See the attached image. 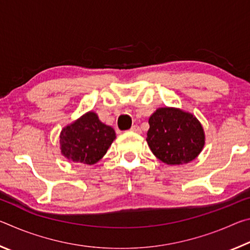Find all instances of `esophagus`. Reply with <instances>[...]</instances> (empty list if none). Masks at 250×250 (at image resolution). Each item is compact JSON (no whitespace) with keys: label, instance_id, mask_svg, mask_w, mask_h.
<instances>
[{"label":"esophagus","instance_id":"1","mask_svg":"<svg viewBox=\"0 0 250 250\" xmlns=\"http://www.w3.org/2000/svg\"><path fill=\"white\" fill-rule=\"evenodd\" d=\"M130 131H132V132H135V133H140L141 132V128L137 125H132V128L130 129Z\"/></svg>","mask_w":250,"mask_h":250}]
</instances>
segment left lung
I'll return each instance as SVG.
<instances>
[{
    "label": "left lung",
    "mask_w": 250,
    "mask_h": 250,
    "mask_svg": "<svg viewBox=\"0 0 250 250\" xmlns=\"http://www.w3.org/2000/svg\"><path fill=\"white\" fill-rule=\"evenodd\" d=\"M146 142L156 158L167 166L196 159L205 145L201 122L192 113L173 107L156 109L149 118Z\"/></svg>",
    "instance_id": "obj_1"
}]
</instances>
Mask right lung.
Wrapping results in <instances>:
<instances>
[{"label": "right lung", "mask_w": 250, "mask_h": 250, "mask_svg": "<svg viewBox=\"0 0 250 250\" xmlns=\"http://www.w3.org/2000/svg\"><path fill=\"white\" fill-rule=\"evenodd\" d=\"M115 139L113 128L89 111L62 128L59 134L61 153L71 162L92 166L103 159Z\"/></svg>", "instance_id": "obj_1"}]
</instances>
